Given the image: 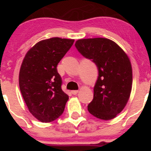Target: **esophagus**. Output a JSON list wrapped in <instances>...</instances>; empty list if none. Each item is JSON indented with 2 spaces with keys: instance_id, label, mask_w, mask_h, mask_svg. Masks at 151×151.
<instances>
[{
  "instance_id": "34e87169",
  "label": "esophagus",
  "mask_w": 151,
  "mask_h": 151,
  "mask_svg": "<svg viewBox=\"0 0 151 151\" xmlns=\"http://www.w3.org/2000/svg\"><path fill=\"white\" fill-rule=\"evenodd\" d=\"M78 92H79V91H78V90H73V91H72V93L74 95L77 94Z\"/></svg>"
}]
</instances>
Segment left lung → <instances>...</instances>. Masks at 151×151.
I'll list each match as a JSON object with an SVG mask.
<instances>
[{"mask_svg": "<svg viewBox=\"0 0 151 151\" xmlns=\"http://www.w3.org/2000/svg\"><path fill=\"white\" fill-rule=\"evenodd\" d=\"M75 47L81 55L96 64L99 71L88 111L102 120L114 119L126 106L132 89L129 57L116 43L107 38L78 40Z\"/></svg>", "mask_w": 151, "mask_h": 151, "instance_id": "8db88e82", "label": "left lung"}]
</instances>
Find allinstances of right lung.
Listing matches in <instances>:
<instances>
[{"instance_id":"add662e5","label":"right lung","mask_w":151,"mask_h":151,"mask_svg":"<svg viewBox=\"0 0 151 151\" xmlns=\"http://www.w3.org/2000/svg\"><path fill=\"white\" fill-rule=\"evenodd\" d=\"M74 40H41L26 53L19 73V86L29 111L41 122H51L63 113L69 96L62 90L57 66Z\"/></svg>"}]
</instances>
